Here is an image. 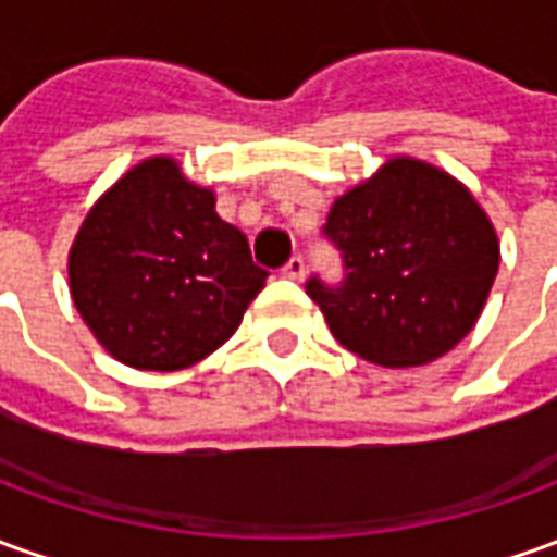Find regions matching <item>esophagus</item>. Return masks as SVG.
Listing matches in <instances>:
<instances>
[{
  "instance_id": "1",
  "label": "esophagus",
  "mask_w": 557,
  "mask_h": 557,
  "mask_svg": "<svg viewBox=\"0 0 557 557\" xmlns=\"http://www.w3.org/2000/svg\"><path fill=\"white\" fill-rule=\"evenodd\" d=\"M282 275H287V278H302V275H306V260H302L300 255H294L285 267H282Z\"/></svg>"
}]
</instances>
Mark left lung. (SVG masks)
Segmentation results:
<instances>
[{
  "label": "left lung",
  "mask_w": 557,
  "mask_h": 557,
  "mask_svg": "<svg viewBox=\"0 0 557 557\" xmlns=\"http://www.w3.org/2000/svg\"><path fill=\"white\" fill-rule=\"evenodd\" d=\"M321 236L339 251L343 275H312L306 294L333 336L379 367H418L461 343L500 263L476 199L406 157L336 199Z\"/></svg>",
  "instance_id": "8db88e82"
}]
</instances>
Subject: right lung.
<instances>
[{
	"mask_svg": "<svg viewBox=\"0 0 557 557\" xmlns=\"http://www.w3.org/2000/svg\"><path fill=\"white\" fill-rule=\"evenodd\" d=\"M267 275L248 239L218 218L212 190L187 182L169 157L129 169L69 255L84 324L121 363L157 373L227 343Z\"/></svg>",
	"mask_w": 557,
	"mask_h": 557,
	"instance_id": "add662e5",
	"label": "right lung"
}]
</instances>
